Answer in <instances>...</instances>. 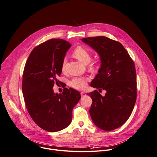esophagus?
<instances>
[{
    "label": "esophagus",
    "instance_id": "obj_1",
    "mask_svg": "<svg viewBox=\"0 0 157 157\" xmlns=\"http://www.w3.org/2000/svg\"><path fill=\"white\" fill-rule=\"evenodd\" d=\"M86 94L85 92H81V97H84V96H86Z\"/></svg>",
    "mask_w": 157,
    "mask_h": 157
}]
</instances>
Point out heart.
Returning a JSON list of instances; mask_svg holds the SVG:
<instances>
[{
  "instance_id": "b5f03b06",
  "label": "heart",
  "mask_w": 157,
  "mask_h": 157,
  "mask_svg": "<svg viewBox=\"0 0 157 157\" xmlns=\"http://www.w3.org/2000/svg\"><path fill=\"white\" fill-rule=\"evenodd\" d=\"M73 56L77 59L79 61L82 62V63L87 65L88 64L91 60V54L89 50L86 48L84 46H78L76 48H75L73 52ZM66 63V59L65 58L63 60L62 62V70L63 71L65 70V66ZM97 65V63H92L89 68L90 70H95L96 68V66ZM88 78H85V77H75L71 79V81L70 82V85L71 87L78 89V90H83L84 89L87 84V81H88Z\"/></svg>"
}]
</instances>
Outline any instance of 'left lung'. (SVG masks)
Wrapping results in <instances>:
<instances>
[{"label": "left lung", "instance_id": "obj_1", "mask_svg": "<svg viewBox=\"0 0 157 157\" xmlns=\"http://www.w3.org/2000/svg\"><path fill=\"white\" fill-rule=\"evenodd\" d=\"M81 40L98 54L101 66L90 86L105 90L102 96L95 90L89 113L94 123L104 131H112L128 120L137 98L136 72L133 60L119 42L105 36L83 38Z\"/></svg>", "mask_w": 157, "mask_h": 157}]
</instances>
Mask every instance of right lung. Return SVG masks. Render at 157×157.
<instances>
[{"instance_id":"obj_1","label":"right lung","mask_w":157,"mask_h":157,"mask_svg":"<svg viewBox=\"0 0 157 157\" xmlns=\"http://www.w3.org/2000/svg\"><path fill=\"white\" fill-rule=\"evenodd\" d=\"M71 45L63 39H52L36 46L26 62L22 91L27 110L35 123L48 132L61 131L71 122L72 111L81 98L73 88L54 93L67 52Z\"/></svg>"}]
</instances>
